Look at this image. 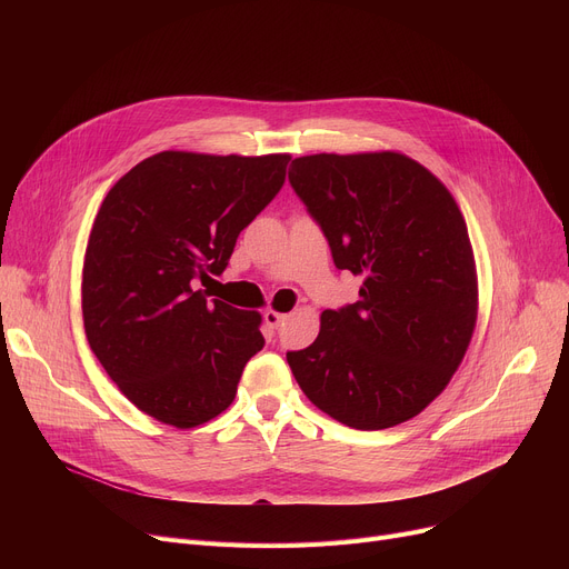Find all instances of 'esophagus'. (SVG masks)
<instances>
[{
  "instance_id": "esophagus-1",
  "label": "esophagus",
  "mask_w": 569,
  "mask_h": 569,
  "mask_svg": "<svg viewBox=\"0 0 569 569\" xmlns=\"http://www.w3.org/2000/svg\"><path fill=\"white\" fill-rule=\"evenodd\" d=\"M283 318H286V313H279L274 309H267L262 313V320H264V325L269 327V330H279V325L283 322Z\"/></svg>"
}]
</instances>
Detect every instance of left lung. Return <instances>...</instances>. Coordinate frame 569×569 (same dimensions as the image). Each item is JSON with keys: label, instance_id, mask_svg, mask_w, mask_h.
Instances as JSON below:
<instances>
[{"label": "left lung", "instance_id": "obj_1", "mask_svg": "<svg viewBox=\"0 0 569 569\" xmlns=\"http://www.w3.org/2000/svg\"><path fill=\"white\" fill-rule=\"evenodd\" d=\"M290 187L360 300L320 316L288 352L295 380L337 422L378 431L420 415L450 382L477 320V272L452 193L399 152L295 159Z\"/></svg>", "mask_w": 569, "mask_h": 569}]
</instances>
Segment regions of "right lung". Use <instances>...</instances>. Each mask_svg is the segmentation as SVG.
<instances>
[{
    "label": "right lung",
    "mask_w": 569,
    "mask_h": 569,
    "mask_svg": "<svg viewBox=\"0 0 569 569\" xmlns=\"http://www.w3.org/2000/svg\"><path fill=\"white\" fill-rule=\"evenodd\" d=\"M288 161L159 152L101 202L82 264L84 335L122 395L163 425L221 415L264 346L258 311L207 300L198 281L223 272L239 232L281 191Z\"/></svg>",
    "instance_id": "1"
}]
</instances>
